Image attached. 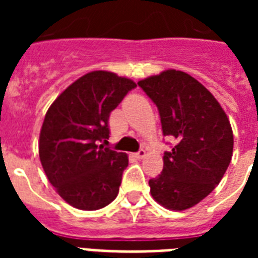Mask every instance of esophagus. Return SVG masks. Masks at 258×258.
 <instances>
[{
    "instance_id": "34e87169",
    "label": "esophagus",
    "mask_w": 258,
    "mask_h": 258,
    "mask_svg": "<svg viewBox=\"0 0 258 258\" xmlns=\"http://www.w3.org/2000/svg\"><path fill=\"white\" fill-rule=\"evenodd\" d=\"M134 155H135V158H138V159H142V158L146 157V151L145 150H139V151L134 154Z\"/></svg>"
}]
</instances>
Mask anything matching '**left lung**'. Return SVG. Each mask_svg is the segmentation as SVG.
<instances>
[{
    "label": "left lung",
    "instance_id": "obj_1",
    "mask_svg": "<svg viewBox=\"0 0 258 258\" xmlns=\"http://www.w3.org/2000/svg\"><path fill=\"white\" fill-rule=\"evenodd\" d=\"M157 104L165 137L176 141L163 155V170L149 180L163 208L196 206L221 182L233 155V131L217 99L186 72L163 71L138 82Z\"/></svg>",
    "mask_w": 258,
    "mask_h": 258
}]
</instances>
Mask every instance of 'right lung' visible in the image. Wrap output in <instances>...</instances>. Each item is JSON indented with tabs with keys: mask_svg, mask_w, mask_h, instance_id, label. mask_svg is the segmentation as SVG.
I'll list each match as a JSON object with an SVG mask.
<instances>
[{
	"mask_svg": "<svg viewBox=\"0 0 258 258\" xmlns=\"http://www.w3.org/2000/svg\"><path fill=\"white\" fill-rule=\"evenodd\" d=\"M135 87L113 72L93 71L62 91L46 111L38 155L50 184L71 206L97 210L116 198L128 157L100 142L109 138L111 111Z\"/></svg>",
	"mask_w": 258,
	"mask_h": 258,
	"instance_id": "right-lung-1",
	"label": "right lung"
}]
</instances>
